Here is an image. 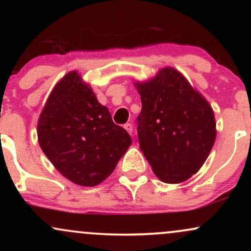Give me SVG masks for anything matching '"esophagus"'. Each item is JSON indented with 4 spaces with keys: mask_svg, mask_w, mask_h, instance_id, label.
I'll use <instances>...</instances> for the list:
<instances>
[{
    "mask_svg": "<svg viewBox=\"0 0 251 251\" xmlns=\"http://www.w3.org/2000/svg\"><path fill=\"white\" fill-rule=\"evenodd\" d=\"M124 128H125L126 131H127L129 134H132V131H133V127H132V125H131V124H129V123L125 124V125H124Z\"/></svg>",
    "mask_w": 251,
    "mask_h": 251,
    "instance_id": "34e87169",
    "label": "esophagus"
}]
</instances>
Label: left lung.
Here are the masks:
<instances>
[{
  "label": "left lung",
  "instance_id": "1",
  "mask_svg": "<svg viewBox=\"0 0 251 251\" xmlns=\"http://www.w3.org/2000/svg\"><path fill=\"white\" fill-rule=\"evenodd\" d=\"M142 99L137 119L142 152L164 183L197 174L216 139L214 111L181 73L165 67L153 79L135 82Z\"/></svg>",
  "mask_w": 251,
  "mask_h": 251
}]
</instances>
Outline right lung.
I'll list each match as a JSON object with an SVG mask.
<instances>
[{
	"mask_svg": "<svg viewBox=\"0 0 251 251\" xmlns=\"http://www.w3.org/2000/svg\"><path fill=\"white\" fill-rule=\"evenodd\" d=\"M37 139L54 168L81 186L105 180L132 144L76 71L54 86L37 122Z\"/></svg>",
	"mask_w": 251,
	"mask_h": 251,
	"instance_id": "1",
	"label": "right lung"
}]
</instances>
